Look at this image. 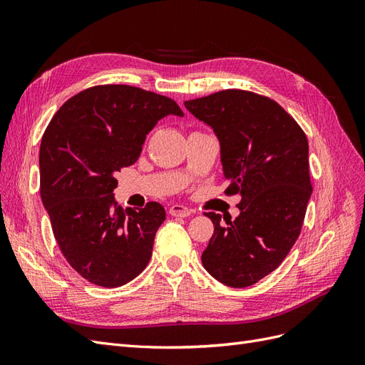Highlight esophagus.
<instances>
[{
  "instance_id": "esophagus-1",
  "label": "esophagus",
  "mask_w": 365,
  "mask_h": 365,
  "mask_svg": "<svg viewBox=\"0 0 365 365\" xmlns=\"http://www.w3.org/2000/svg\"><path fill=\"white\" fill-rule=\"evenodd\" d=\"M169 213L172 216H176V217H187V216L192 215V210L184 207V205H172L169 208Z\"/></svg>"
}]
</instances>
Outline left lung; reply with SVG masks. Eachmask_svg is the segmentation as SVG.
<instances>
[{
  "instance_id": "left-lung-1",
  "label": "left lung",
  "mask_w": 365,
  "mask_h": 365,
  "mask_svg": "<svg viewBox=\"0 0 365 365\" xmlns=\"http://www.w3.org/2000/svg\"><path fill=\"white\" fill-rule=\"evenodd\" d=\"M185 108L212 126L220 145L227 195H240V215L220 224L202 252L204 268L231 288L271 274L300 236L309 197V146L303 129L274 102L244 90H224Z\"/></svg>"
}]
</instances>
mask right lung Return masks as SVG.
I'll list each match as a JSON object with an SVG mask.
<instances>
[{
    "mask_svg": "<svg viewBox=\"0 0 365 365\" xmlns=\"http://www.w3.org/2000/svg\"><path fill=\"white\" fill-rule=\"evenodd\" d=\"M172 98L130 85H97L65 102L42 135L41 200L63 257L82 277L118 288L148 267L164 222L161 204L123 210L115 175L134 164Z\"/></svg>",
    "mask_w": 365,
    "mask_h": 365,
    "instance_id": "1",
    "label": "right lung"
}]
</instances>
